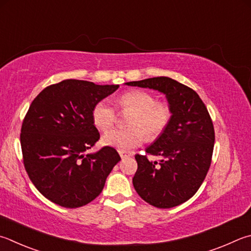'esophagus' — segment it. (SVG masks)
Wrapping results in <instances>:
<instances>
[{"label": "esophagus", "mask_w": 251, "mask_h": 251, "mask_svg": "<svg viewBox=\"0 0 251 251\" xmlns=\"http://www.w3.org/2000/svg\"><path fill=\"white\" fill-rule=\"evenodd\" d=\"M118 153H120V156H121L122 159H124L126 157H131V156H133V153L126 152V151H122V150H118Z\"/></svg>", "instance_id": "1"}]
</instances>
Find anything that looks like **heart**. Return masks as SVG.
<instances>
[{
  "mask_svg": "<svg viewBox=\"0 0 251 251\" xmlns=\"http://www.w3.org/2000/svg\"><path fill=\"white\" fill-rule=\"evenodd\" d=\"M122 110H131L135 114L129 121L131 128H115L103 136L104 145L122 151H128L138 147L145 141L146 135L156 138L162 134L171 121L172 112L166 103L157 102V99L146 91L134 90L126 92L118 100ZM92 120L99 129L106 131L115 124L116 112L108 100L95 104Z\"/></svg>",
  "mask_w": 251,
  "mask_h": 251,
  "instance_id": "b5f03b06",
  "label": "heart"
}]
</instances>
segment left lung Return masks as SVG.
Wrapping results in <instances>:
<instances>
[{
    "label": "left lung",
    "mask_w": 251,
    "mask_h": 251,
    "mask_svg": "<svg viewBox=\"0 0 251 251\" xmlns=\"http://www.w3.org/2000/svg\"><path fill=\"white\" fill-rule=\"evenodd\" d=\"M126 84L163 93L172 112L165 131L146 148L148 154L160 156V161L135 156L138 168L134 188L144 201L158 208L177 206L197 193L211 166L215 141L211 116L194 90L168 76Z\"/></svg>",
    "instance_id": "obj_1"
}]
</instances>
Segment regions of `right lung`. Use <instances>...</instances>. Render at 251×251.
<instances>
[{"instance_id":"right-lung-1","label":"right lung","mask_w":251,"mask_h":251,"mask_svg":"<svg viewBox=\"0 0 251 251\" xmlns=\"http://www.w3.org/2000/svg\"><path fill=\"white\" fill-rule=\"evenodd\" d=\"M118 88L69 79L47 86L31 102L21 130L23 159L29 179L49 201L75 208L102 192L120 154L108 146L84 152L100 139L93 107Z\"/></svg>"}]
</instances>
